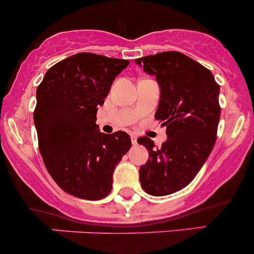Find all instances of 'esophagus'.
Instances as JSON below:
<instances>
[{
	"instance_id": "1",
	"label": "esophagus",
	"mask_w": 254,
	"mask_h": 254,
	"mask_svg": "<svg viewBox=\"0 0 254 254\" xmlns=\"http://www.w3.org/2000/svg\"><path fill=\"white\" fill-rule=\"evenodd\" d=\"M131 141L133 144H137V137L134 134H131Z\"/></svg>"
}]
</instances>
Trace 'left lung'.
<instances>
[{
    "mask_svg": "<svg viewBox=\"0 0 254 254\" xmlns=\"http://www.w3.org/2000/svg\"><path fill=\"white\" fill-rule=\"evenodd\" d=\"M134 62L156 76L161 88L154 118L167 127V141L156 148L148 137L137 139L149 156L139 167V182L144 192L161 197L192 182L213 149L221 117L219 84L208 68L176 51Z\"/></svg>",
    "mask_w": 254,
    "mask_h": 254,
    "instance_id": "8db88e82",
    "label": "left lung"
}]
</instances>
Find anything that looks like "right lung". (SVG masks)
I'll list each match as a JSON object with an SVG mask.
<instances>
[{"mask_svg": "<svg viewBox=\"0 0 254 254\" xmlns=\"http://www.w3.org/2000/svg\"><path fill=\"white\" fill-rule=\"evenodd\" d=\"M129 61L81 52L57 62L36 91L38 148L53 181L74 197L97 201L112 190L116 166L131 148L126 132L101 133L96 125L116 76Z\"/></svg>", "mask_w": 254, "mask_h": 254, "instance_id": "1", "label": "right lung"}]
</instances>
